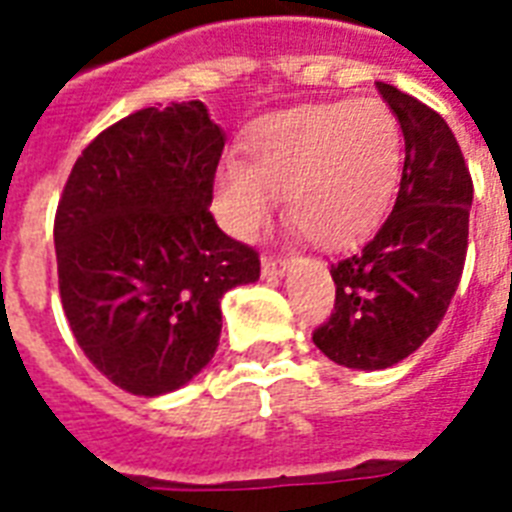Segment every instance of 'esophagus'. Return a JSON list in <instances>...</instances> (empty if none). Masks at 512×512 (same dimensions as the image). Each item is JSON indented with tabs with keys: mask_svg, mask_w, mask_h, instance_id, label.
I'll return each mask as SVG.
<instances>
[{
	"mask_svg": "<svg viewBox=\"0 0 512 512\" xmlns=\"http://www.w3.org/2000/svg\"><path fill=\"white\" fill-rule=\"evenodd\" d=\"M287 265H289L287 257H279V255H273V252H268V255H263V276L265 279L281 276V273L287 271Z\"/></svg>",
	"mask_w": 512,
	"mask_h": 512,
	"instance_id": "34e87169",
	"label": "esophagus"
}]
</instances>
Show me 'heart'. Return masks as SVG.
Returning a JSON list of instances; mask_svg holds the SVG:
<instances>
[{
  "mask_svg": "<svg viewBox=\"0 0 512 512\" xmlns=\"http://www.w3.org/2000/svg\"><path fill=\"white\" fill-rule=\"evenodd\" d=\"M247 162L217 170V204L239 239H255L284 193L287 220L319 247L340 249L385 215L401 175V127L382 100L316 103L247 132Z\"/></svg>",
  "mask_w": 512,
  "mask_h": 512,
  "instance_id": "obj_1",
  "label": "heart"
}]
</instances>
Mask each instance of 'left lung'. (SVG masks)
Here are the masks:
<instances>
[{"mask_svg": "<svg viewBox=\"0 0 512 512\" xmlns=\"http://www.w3.org/2000/svg\"><path fill=\"white\" fill-rule=\"evenodd\" d=\"M404 132V172L380 231L332 265L335 311L316 348L348 369H388L444 319L468 255L473 180L449 124L393 84L377 82Z\"/></svg>", "mask_w": 512, "mask_h": 512, "instance_id": "1", "label": "left lung"}]
</instances>
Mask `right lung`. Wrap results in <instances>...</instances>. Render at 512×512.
<instances>
[{"label":"right lung","instance_id":"obj_1","mask_svg":"<svg viewBox=\"0 0 512 512\" xmlns=\"http://www.w3.org/2000/svg\"><path fill=\"white\" fill-rule=\"evenodd\" d=\"M225 135L201 100L143 108L76 159L55 212L60 303L92 366L162 396L212 361L228 289L260 255L209 212Z\"/></svg>","mask_w":512,"mask_h":512}]
</instances>
